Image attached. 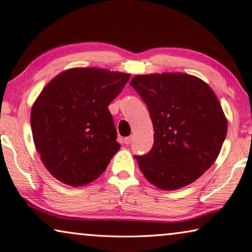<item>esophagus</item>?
<instances>
[{
    "mask_svg": "<svg viewBox=\"0 0 252 252\" xmlns=\"http://www.w3.org/2000/svg\"><path fill=\"white\" fill-rule=\"evenodd\" d=\"M132 142V136H127L125 138V143L126 144V145H129V144H131Z\"/></svg>",
    "mask_w": 252,
    "mask_h": 252,
    "instance_id": "34e87169",
    "label": "esophagus"
}]
</instances>
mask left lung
I'll return each mask as SVG.
<instances>
[{"label":"left lung","instance_id":"1","mask_svg":"<svg viewBox=\"0 0 252 252\" xmlns=\"http://www.w3.org/2000/svg\"><path fill=\"white\" fill-rule=\"evenodd\" d=\"M130 85L146 104L155 131L151 151L134 156L144 176L164 190L200 178L216 161L227 132L215 92L185 73L136 76Z\"/></svg>","mask_w":252,"mask_h":252}]
</instances>
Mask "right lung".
Returning a JSON list of instances; mask_svg holds the SVG:
<instances>
[{"label":"right lung","instance_id":"right-lung-1","mask_svg":"<svg viewBox=\"0 0 252 252\" xmlns=\"http://www.w3.org/2000/svg\"><path fill=\"white\" fill-rule=\"evenodd\" d=\"M130 74L74 68L58 74L31 109V130L50 173L70 186L96 180L119 151L108 106Z\"/></svg>","mask_w":252,"mask_h":252}]
</instances>
